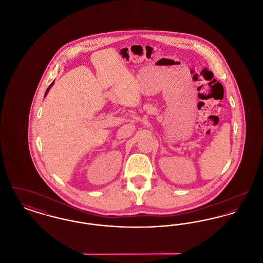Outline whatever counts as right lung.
Returning a JSON list of instances; mask_svg holds the SVG:
<instances>
[{"mask_svg": "<svg viewBox=\"0 0 263 263\" xmlns=\"http://www.w3.org/2000/svg\"><path fill=\"white\" fill-rule=\"evenodd\" d=\"M53 83H54V82H52V83H51L50 86H49V87H48V88H47V89H46V92H45V96H46V95H47V92H48V91H49V89H50L51 87H52V85H53Z\"/></svg>", "mask_w": 263, "mask_h": 263, "instance_id": "1", "label": "right lung"}]
</instances>
